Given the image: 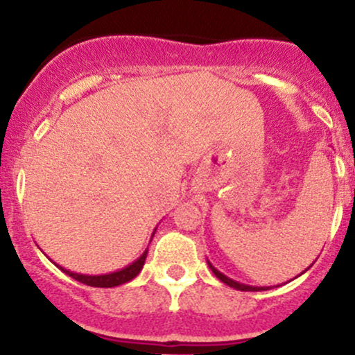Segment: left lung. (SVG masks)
I'll use <instances>...</instances> for the list:
<instances>
[{
    "mask_svg": "<svg viewBox=\"0 0 355 355\" xmlns=\"http://www.w3.org/2000/svg\"><path fill=\"white\" fill-rule=\"evenodd\" d=\"M207 263H209L210 270L214 272L215 277H217V279L220 280V282L227 284V285H229V287H232V288H237V291H243V292H259V291H268V288H270V287H255V285L240 284V282H237V280L230 279V277H227L225 274H222V272L217 270V268H215L214 266H211L210 260H207ZM307 268H309V267H307ZM307 268H305V270H307ZM305 270H304V272H305ZM304 272H302V274H304Z\"/></svg>",
    "mask_w": 355,
    "mask_h": 355,
    "instance_id": "left-lung-1",
    "label": "left lung"
}]
</instances>
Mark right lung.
<instances>
[{"label": "right lung", "instance_id": "right-lung-1", "mask_svg": "<svg viewBox=\"0 0 355 355\" xmlns=\"http://www.w3.org/2000/svg\"><path fill=\"white\" fill-rule=\"evenodd\" d=\"M155 232H157V229L153 230L152 239H153ZM150 242H152V240H150ZM146 254H148V248H146L144 254L138 257L135 262L128 263V266L120 268V270H116V272H110V274H101V275L78 274V272H71V270H68V268L58 266V263H55L53 260H51V262L55 263V266L58 267L61 272H64V274L70 275L71 279L78 280V282H81V284L92 285V287H107L108 288V287H116V285L126 284V282H130V280L135 279V277L141 272V268H144V263L146 260Z\"/></svg>", "mask_w": 355, "mask_h": 355}]
</instances>
